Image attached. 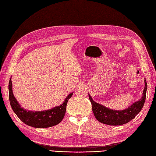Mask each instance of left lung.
I'll use <instances>...</instances> for the list:
<instances>
[{"mask_svg":"<svg viewBox=\"0 0 156 156\" xmlns=\"http://www.w3.org/2000/svg\"><path fill=\"white\" fill-rule=\"evenodd\" d=\"M144 88L143 96L139 100L134 102L133 104L124 110H113L103 106L100 103L93 100L91 96L88 94L89 100L92 103V111L96 119L101 123L109 126H120L129 122L137 115L142 109L146 100L147 83L144 79Z\"/></svg>","mask_w":156,"mask_h":156,"instance_id":"left-lung-1","label":"left lung"}]
</instances>
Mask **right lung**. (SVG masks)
I'll use <instances>...</instances> for the list:
<instances>
[{
	"mask_svg": "<svg viewBox=\"0 0 156 156\" xmlns=\"http://www.w3.org/2000/svg\"><path fill=\"white\" fill-rule=\"evenodd\" d=\"M8 90L9 100L13 112L25 124L37 128H45L58 124L64 119L66 110L67 103L69 99L73 95V92L70 93L66 98L62 104L51 109L42 111H27L21 107L14 97L11 78L8 84Z\"/></svg>",
	"mask_w": 156,
	"mask_h": 156,
	"instance_id": "1",
	"label": "right lung"
}]
</instances>
